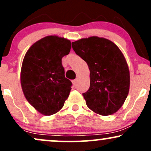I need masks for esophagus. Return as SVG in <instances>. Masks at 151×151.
Masks as SVG:
<instances>
[{
    "instance_id": "34e87169",
    "label": "esophagus",
    "mask_w": 151,
    "mask_h": 151,
    "mask_svg": "<svg viewBox=\"0 0 151 151\" xmlns=\"http://www.w3.org/2000/svg\"><path fill=\"white\" fill-rule=\"evenodd\" d=\"M77 79H74V80L72 81V84H73L74 86H75L76 84H77Z\"/></svg>"
}]
</instances>
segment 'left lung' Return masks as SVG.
I'll return each mask as SVG.
<instances>
[{"label": "left lung", "mask_w": 151, "mask_h": 151, "mask_svg": "<svg viewBox=\"0 0 151 151\" xmlns=\"http://www.w3.org/2000/svg\"><path fill=\"white\" fill-rule=\"evenodd\" d=\"M90 70V86L83 93L87 106L102 116L111 115L129 94L130 72L124 55L113 42L92 36L72 42Z\"/></svg>", "instance_id": "obj_1"}]
</instances>
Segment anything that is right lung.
Here are the masks:
<instances>
[{
	"label": "right lung",
	"instance_id": "add662e5",
	"mask_svg": "<svg viewBox=\"0 0 151 151\" xmlns=\"http://www.w3.org/2000/svg\"><path fill=\"white\" fill-rule=\"evenodd\" d=\"M71 47L69 40L50 35L35 42L24 57L20 72L22 91L42 115L58 112L70 95L72 84L65 78L62 59Z\"/></svg>",
	"mask_w": 151,
	"mask_h": 151
}]
</instances>
